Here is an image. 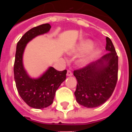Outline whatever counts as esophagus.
I'll return each mask as SVG.
<instances>
[{"mask_svg":"<svg viewBox=\"0 0 132 132\" xmlns=\"http://www.w3.org/2000/svg\"><path fill=\"white\" fill-rule=\"evenodd\" d=\"M67 76H72V75H73V73L71 72V71L68 70L67 72Z\"/></svg>","mask_w":132,"mask_h":132,"instance_id":"esophagus-1","label":"esophagus"}]
</instances>
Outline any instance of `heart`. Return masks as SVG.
Here are the masks:
<instances>
[{
  "label": "heart",
  "instance_id": "obj_1",
  "mask_svg": "<svg viewBox=\"0 0 132 132\" xmlns=\"http://www.w3.org/2000/svg\"><path fill=\"white\" fill-rule=\"evenodd\" d=\"M91 47L92 43L90 42H86L83 43L82 45H80L79 50H82V51H87V50H89ZM95 54H96V52H90V53H88L87 56H85V57H82V59H80V61H79V63H80L81 65H85V64H87V63L89 62V61L95 55Z\"/></svg>",
  "mask_w": 132,
  "mask_h": 132
}]
</instances>
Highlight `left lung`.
Here are the masks:
<instances>
[{"label": "left lung", "instance_id": "8db88e82", "mask_svg": "<svg viewBox=\"0 0 132 132\" xmlns=\"http://www.w3.org/2000/svg\"><path fill=\"white\" fill-rule=\"evenodd\" d=\"M106 53L101 59L75 69L77 84L75 95L79 104L95 108L112 96L118 80V56L111 39L106 37Z\"/></svg>", "mask_w": 132, "mask_h": 132}]
</instances>
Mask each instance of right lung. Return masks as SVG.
I'll return each mask as SVG.
<instances>
[{
    "mask_svg": "<svg viewBox=\"0 0 132 132\" xmlns=\"http://www.w3.org/2000/svg\"><path fill=\"white\" fill-rule=\"evenodd\" d=\"M51 28L50 24L34 27L21 38L16 46L14 74L16 86L20 97L31 108L41 109L53 103L55 92L66 79L67 70L59 71L50 67L42 76L32 79L27 75L22 64V55L26 45L38 35L47 33Z\"/></svg>",
    "mask_w": 132,
    "mask_h": 132,
    "instance_id": "add662e5",
    "label": "right lung"
}]
</instances>
